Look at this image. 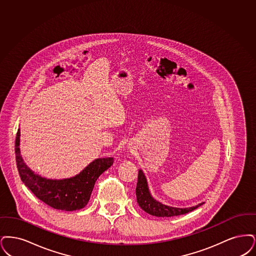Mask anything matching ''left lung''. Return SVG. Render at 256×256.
<instances>
[{
	"label": "left lung",
	"instance_id": "1",
	"mask_svg": "<svg viewBox=\"0 0 256 256\" xmlns=\"http://www.w3.org/2000/svg\"><path fill=\"white\" fill-rule=\"evenodd\" d=\"M136 195L138 204L142 208V210H144L148 214L156 216V217H173V216L182 215L196 210L204 204V202H200L195 206L188 208H173V206L162 204V202L155 200L151 196V193L149 191L148 184H147V180L145 178L142 170L138 171Z\"/></svg>",
	"mask_w": 256,
	"mask_h": 256
}]
</instances>
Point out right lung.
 Wrapping results in <instances>:
<instances>
[{
  "instance_id": "right-lung-1",
  "label": "right lung",
  "mask_w": 256,
  "mask_h": 256,
  "mask_svg": "<svg viewBox=\"0 0 256 256\" xmlns=\"http://www.w3.org/2000/svg\"><path fill=\"white\" fill-rule=\"evenodd\" d=\"M19 145L20 129L16 134L15 154L19 175L24 186L48 206L65 212L81 210L88 204L96 180L114 162L112 158H96L74 177L63 180L46 178L26 166Z\"/></svg>"
}]
</instances>
